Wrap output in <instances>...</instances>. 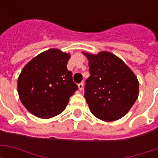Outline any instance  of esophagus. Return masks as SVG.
Here are the masks:
<instances>
[{
	"instance_id": "1",
	"label": "esophagus",
	"mask_w": 158,
	"mask_h": 158,
	"mask_svg": "<svg viewBox=\"0 0 158 158\" xmlns=\"http://www.w3.org/2000/svg\"><path fill=\"white\" fill-rule=\"evenodd\" d=\"M78 86H79V90H83V89H84V83L83 82L79 83V85H78Z\"/></svg>"
}]
</instances>
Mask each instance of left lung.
<instances>
[{"instance_id":"left-lung-1","label":"left lung","mask_w":158,"mask_h":158,"mask_svg":"<svg viewBox=\"0 0 158 158\" xmlns=\"http://www.w3.org/2000/svg\"><path fill=\"white\" fill-rule=\"evenodd\" d=\"M84 54L89 60L90 75L86 79L85 98L97 118L111 122L121 118L139 95V82L132 70L108 52Z\"/></svg>"}]
</instances>
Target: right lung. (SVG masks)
Wrapping results in <instances>:
<instances>
[{"mask_svg": "<svg viewBox=\"0 0 158 158\" xmlns=\"http://www.w3.org/2000/svg\"><path fill=\"white\" fill-rule=\"evenodd\" d=\"M70 54L50 49L33 58L18 80L19 98L26 109L40 118L63 112L70 96L78 89L72 72L67 69Z\"/></svg>", "mask_w": 158, "mask_h": 158, "instance_id": "1", "label": "right lung"}]
</instances>
